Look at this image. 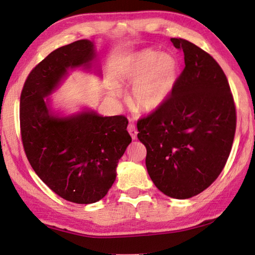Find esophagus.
I'll return each instance as SVG.
<instances>
[{"instance_id": "34e87169", "label": "esophagus", "mask_w": 255, "mask_h": 255, "mask_svg": "<svg viewBox=\"0 0 255 255\" xmlns=\"http://www.w3.org/2000/svg\"><path fill=\"white\" fill-rule=\"evenodd\" d=\"M127 130L129 132V135L131 136L132 139H136L137 138V129H136V126L133 124H129L128 127H127Z\"/></svg>"}]
</instances>
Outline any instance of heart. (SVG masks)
<instances>
[{
	"label": "heart",
	"mask_w": 255,
	"mask_h": 255,
	"mask_svg": "<svg viewBox=\"0 0 255 255\" xmlns=\"http://www.w3.org/2000/svg\"><path fill=\"white\" fill-rule=\"evenodd\" d=\"M178 62L170 54L144 50L130 58L122 72V79L133 84L130 102L138 111L158 109L173 89Z\"/></svg>",
	"instance_id": "heart-1"
}]
</instances>
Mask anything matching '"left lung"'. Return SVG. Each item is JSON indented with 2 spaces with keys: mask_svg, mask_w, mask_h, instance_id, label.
Segmentation results:
<instances>
[{
  "mask_svg": "<svg viewBox=\"0 0 255 255\" xmlns=\"http://www.w3.org/2000/svg\"><path fill=\"white\" fill-rule=\"evenodd\" d=\"M184 64L170 97L137 122L146 167L159 191L175 199L199 195L218 178L230 156L236 109L225 73L211 56L181 38Z\"/></svg>",
  "mask_w": 255,
  "mask_h": 255,
  "instance_id": "left-lung-1",
  "label": "left lung"
}]
</instances>
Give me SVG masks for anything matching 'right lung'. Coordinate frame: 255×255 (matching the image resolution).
I'll return each instance as SVG.
<instances>
[{
    "mask_svg": "<svg viewBox=\"0 0 255 255\" xmlns=\"http://www.w3.org/2000/svg\"><path fill=\"white\" fill-rule=\"evenodd\" d=\"M93 42L59 47L30 72L20 97V131L24 153L37 175L60 198L93 204L105 197L131 137L124 116L101 117L83 111L70 117L51 114L47 96L68 68L89 67Z\"/></svg>",
    "mask_w": 255,
    "mask_h": 255,
    "instance_id": "add662e5",
    "label": "right lung"
}]
</instances>
